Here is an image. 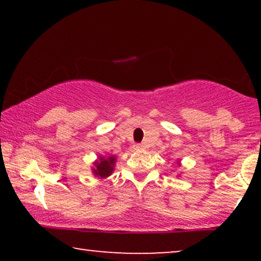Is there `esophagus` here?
Returning <instances> with one entry per match:
<instances>
[{
  "label": "esophagus",
  "instance_id": "1",
  "mask_svg": "<svg viewBox=\"0 0 261 261\" xmlns=\"http://www.w3.org/2000/svg\"><path fill=\"white\" fill-rule=\"evenodd\" d=\"M134 148L135 149H142V148H144V146H142L141 144H135L134 145Z\"/></svg>",
  "mask_w": 261,
  "mask_h": 261
}]
</instances>
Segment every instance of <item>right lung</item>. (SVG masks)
I'll return each instance as SVG.
<instances>
[{"mask_svg":"<svg viewBox=\"0 0 261 261\" xmlns=\"http://www.w3.org/2000/svg\"><path fill=\"white\" fill-rule=\"evenodd\" d=\"M114 164H115V158L114 156H109L108 159L99 158V162L95 163L96 169L94 170V173L97 174L101 178L108 177L114 170Z\"/></svg>","mask_w":261,"mask_h":261,"instance_id":"obj_1","label":"right lung"}]
</instances>
